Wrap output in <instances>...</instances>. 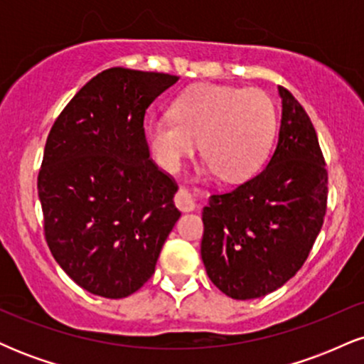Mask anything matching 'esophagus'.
Listing matches in <instances>:
<instances>
[{"label": "esophagus", "mask_w": 364, "mask_h": 364, "mask_svg": "<svg viewBox=\"0 0 364 364\" xmlns=\"http://www.w3.org/2000/svg\"><path fill=\"white\" fill-rule=\"evenodd\" d=\"M174 202H176V207L179 208V210H183V212H191V210H195V207H196L193 196L188 193L185 188H179V190L176 191V195H174Z\"/></svg>", "instance_id": "esophagus-1"}]
</instances>
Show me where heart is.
Returning a JSON list of instances; mask_svg holds the SVG:
<instances>
[{
	"instance_id": "heart-1",
	"label": "heart",
	"mask_w": 364,
	"mask_h": 364,
	"mask_svg": "<svg viewBox=\"0 0 364 364\" xmlns=\"http://www.w3.org/2000/svg\"><path fill=\"white\" fill-rule=\"evenodd\" d=\"M275 124L274 102L265 92L196 85L176 99L173 116L149 121L147 141L159 166L174 173L202 140L207 168L225 181H241L260 169Z\"/></svg>"
}]
</instances>
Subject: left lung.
I'll use <instances>...</instances> for the list:
<instances>
[{"instance_id": "1", "label": "left lung", "mask_w": 364, "mask_h": 364, "mask_svg": "<svg viewBox=\"0 0 364 364\" xmlns=\"http://www.w3.org/2000/svg\"><path fill=\"white\" fill-rule=\"evenodd\" d=\"M282 118L269 164L203 207L202 260L232 299L262 298L306 262L327 210V169L315 128L289 90L279 87Z\"/></svg>"}]
</instances>
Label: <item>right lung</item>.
Wrapping results in <instances>:
<instances>
[{
  "label": "right lung",
  "mask_w": 364,
  "mask_h": 364,
  "mask_svg": "<svg viewBox=\"0 0 364 364\" xmlns=\"http://www.w3.org/2000/svg\"><path fill=\"white\" fill-rule=\"evenodd\" d=\"M179 77L109 68L54 121L37 190L54 260L78 286L119 299L152 277L181 212L178 185L150 159L147 107Z\"/></svg>",
  "instance_id": "1"
}]
</instances>
